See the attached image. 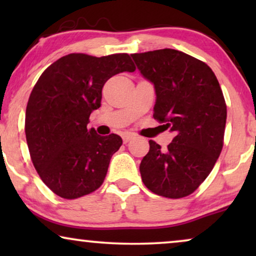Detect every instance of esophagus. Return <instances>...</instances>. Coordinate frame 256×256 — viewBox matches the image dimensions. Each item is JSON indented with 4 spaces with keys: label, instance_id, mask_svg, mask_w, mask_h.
Listing matches in <instances>:
<instances>
[{
    "label": "esophagus",
    "instance_id": "esophagus-1",
    "mask_svg": "<svg viewBox=\"0 0 256 256\" xmlns=\"http://www.w3.org/2000/svg\"><path fill=\"white\" fill-rule=\"evenodd\" d=\"M132 138H134V135H132V132H124V134H122V140H124V143L129 142Z\"/></svg>",
    "mask_w": 256,
    "mask_h": 256
}]
</instances>
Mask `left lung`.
I'll list each match as a JSON object with an SVG mask.
<instances>
[{
  "mask_svg": "<svg viewBox=\"0 0 256 256\" xmlns=\"http://www.w3.org/2000/svg\"><path fill=\"white\" fill-rule=\"evenodd\" d=\"M154 85V118L174 132L166 150L150 140L140 164L143 183L166 198L191 194L222 152L227 110L214 73L205 62L174 48L132 54Z\"/></svg>",
  "mask_w": 256,
  "mask_h": 256,
  "instance_id": "8db88e82",
  "label": "left lung"
}]
</instances>
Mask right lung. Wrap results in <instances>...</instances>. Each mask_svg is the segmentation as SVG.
I'll return each instance as SVG.
<instances>
[{"mask_svg": "<svg viewBox=\"0 0 256 256\" xmlns=\"http://www.w3.org/2000/svg\"><path fill=\"white\" fill-rule=\"evenodd\" d=\"M134 71L127 54L100 58L71 54L42 73L28 101L26 136L34 169L59 197H82L104 183L122 138L98 135L87 124L101 106L104 82Z\"/></svg>", "mask_w": 256, "mask_h": 256, "instance_id": "right-lung-1", "label": "right lung"}]
</instances>
